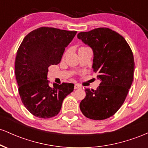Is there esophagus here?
<instances>
[{"label":"esophagus","mask_w":148,"mask_h":148,"mask_svg":"<svg viewBox=\"0 0 148 148\" xmlns=\"http://www.w3.org/2000/svg\"><path fill=\"white\" fill-rule=\"evenodd\" d=\"M79 88H81V86H80L79 84H76L74 85V89H79Z\"/></svg>","instance_id":"34e87169"}]
</instances>
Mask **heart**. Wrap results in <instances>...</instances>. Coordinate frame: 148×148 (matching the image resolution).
I'll use <instances>...</instances> for the list:
<instances>
[{"label":"heart","mask_w":148,"mask_h":148,"mask_svg":"<svg viewBox=\"0 0 148 148\" xmlns=\"http://www.w3.org/2000/svg\"><path fill=\"white\" fill-rule=\"evenodd\" d=\"M84 48H86V47H81V49H84Z\"/></svg>","instance_id":"heart-1"}]
</instances>
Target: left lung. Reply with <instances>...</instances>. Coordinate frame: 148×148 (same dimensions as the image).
<instances>
[{
  "label": "left lung",
  "instance_id": "obj_1",
  "mask_svg": "<svg viewBox=\"0 0 148 148\" xmlns=\"http://www.w3.org/2000/svg\"><path fill=\"white\" fill-rule=\"evenodd\" d=\"M77 37L92 49L93 71L101 81L96 90L85 89L80 109L92 120L108 118L123 104L133 82V53L125 39L110 28L81 32Z\"/></svg>",
  "mask_w": 148,
  "mask_h": 148
}]
</instances>
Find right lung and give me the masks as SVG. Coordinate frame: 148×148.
Here are the masks:
<instances>
[{"instance_id":"right-lung-1","label":"right lung","mask_w":148,"mask_h":148,"mask_svg":"<svg viewBox=\"0 0 148 148\" xmlns=\"http://www.w3.org/2000/svg\"><path fill=\"white\" fill-rule=\"evenodd\" d=\"M77 32L41 27L28 33L22 41L15 60V76L20 97L30 113L50 118L60 112L64 98L74 85L53 83L49 86L48 68L60 63L64 49Z\"/></svg>"}]
</instances>
